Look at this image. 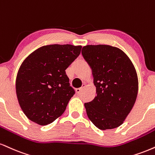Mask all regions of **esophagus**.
Segmentation results:
<instances>
[{
    "mask_svg": "<svg viewBox=\"0 0 155 155\" xmlns=\"http://www.w3.org/2000/svg\"><path fill=\"white\" fill-rule=\"evenodd\" d=\"M86 87V84H82V87H80V88H78V89H76V93H77V94H80V93H81V92H82V90L84 89V87Z\"/></svg>",
    "mask_w": 155,
    "mask_h": 155,
    "instance_id": "34e87169",
    "label": "esophagus"
}]
</instances>
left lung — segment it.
Listing matches in <instances>:
<instances>
[{
    "instance_id": "1",
    "label": "left lung",
    "mask_w": 155,
    "mask_h": 155,
    "mask_svg": "<svg viewBox=\"0 0 155 155\" xmlns=\"http://www.w3.org/2000/svg\"><path fill=\"white\" fill-rule=\"evenodd\" d=\"M92 71L97 96L84 103L87 116L100 130L123 124L139 90L137 71L123 50L107 45H87L81 50Z\"/></svg>"
}]
</instances>
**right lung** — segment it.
Segmentation results:
<instances>
[{
    "label": "right lung",
    "mask_w": 155,
    "mask_h": 155,
    "mask_svg": "<svg viewBox=\"0 0 155 155\" xmlns=\"http://www.w3.org/2000/svg\"><path fill=\"white\" fill-rule=\"evenodd\" d=\"M81 50V45H49L35 50L23 61L16 76V92L29 120L45 126L64 113L75 94L66 69Z\"/></svg>",
    "instance_id": "right-lung-1"
}]
</instances>
